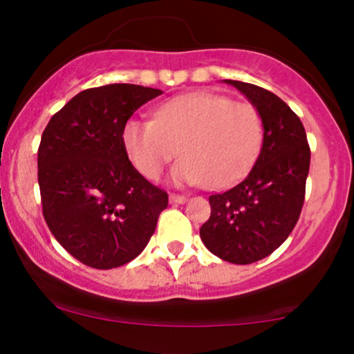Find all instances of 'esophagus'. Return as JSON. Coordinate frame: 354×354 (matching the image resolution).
Returning <instances> with one entry per match:
<instances>
[{"label": "esophagus", "instance_id": "obj_1", "mask_svg": "<svg viewBox=\"0 0 354 354\" xmlns=\"http://www.w3.org/2000/svg\"><path fill=\"white\" fill-rule=\"evenodd\" d=\"M188 201V198L183 196V194H169V203H176V205H183V203Z\"/></svg>", "mask_w": 354, "mask_h": 354}]
</instances>
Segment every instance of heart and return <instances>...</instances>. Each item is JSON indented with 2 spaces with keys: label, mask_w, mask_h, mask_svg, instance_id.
Segmentation results:
<instances>
[{
  "label": "heart",
  "mask_w": 354,
  "mask_h": 354,
  "mask_svg": "<svg viewBox=\"0 0 354 354\" xmlns=\"http://www.w3.org/2000/svg\"><path fill=\"white\" fill-rule=\"evenodd\" d=\"M265 126L253 104L234 103L214 93H188L165 101L153 120L131 118L123 126V145L135 168L158 180L178 151L171 178L178 185L221 189L253 166Z\"/></svg>",
  "instance_id": "1"
}]
</instances>
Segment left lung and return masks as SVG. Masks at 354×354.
Instances as JSON below:
<instances>
[{
	"mask_svg": "<svg viewBox=\"0 0 354 354\" xmlns=\"http://www.w3.org/2000/svg\"><path fill=\"white\" fill-rule=\"evenodd\" d=\"M225 83L258 109L265 136L245 180L209 196L211 216L200 236L218 258L250 265L281 246L298 223L311 153L301 120L281 98L256 84L233 80Z\"/></svg>",
	"mask_w": 354,
	"mask_h": 354,
	"instance_id": "obj_1",
	"label": "left lung"
}]
</instances>
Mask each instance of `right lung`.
<instances>
[{
    "mask_svg": "<svg viewBox=\"0 0 354 354\" xmlns=\"http://www.w3.org/2000/svg\"><path fill=\"white\" fill-rule=\"evenodd\" d=\"M161 93L126 83L84 89L44 128L38 149L43 216L83 265L111 270L135 259L168 206V193L138 173L123 145L126 121Z\"/></svg>",
    "mask_w": 354,
    "mask_h": 354,
    "instance_id": "obj_1",
    "label": "right lung"
}]
</instances>
